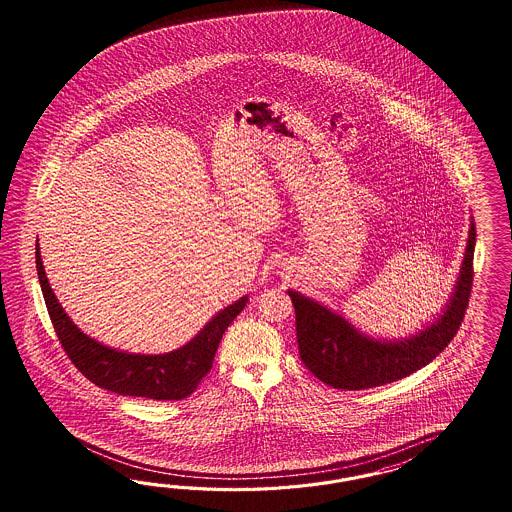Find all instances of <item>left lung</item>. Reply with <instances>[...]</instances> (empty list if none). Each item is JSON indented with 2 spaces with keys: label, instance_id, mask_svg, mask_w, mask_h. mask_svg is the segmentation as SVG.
Returning <instances> with one entry per match:
<instances>
[{
  "label": "left lung",
  "instance_id": "8db88e82",
  "mask_svg": "<svg viewBox=\"0 0 512 512\" xmlns=\"http://www.w3.org/2000/svg\"><path fill=\"white\" fill-rule=\"evenodd\" d=\"M475 223L471 219L464 261L443 310L405 338H377L340 311L289 289L296 313L300 358L317 379L343 390L381 387L430 364L456 336L464 321L473 283Z\"/></svg>",
  "mask_w": 512,
  "mask_h": 512
}]
</instances>
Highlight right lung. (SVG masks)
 I'll use <instances>...</instances> for the list:
<instances>
[{"label": "right lung", "mask_w": 512, "mask_h": 512, "mask_svg": "<svg viewBox=\"0 0 512 512\" xmlns=\"http://www.w3.org/2000/svg\"><path fill=\"white\" fill-rule=\"evenodd\" d=\"M35 264L48 315L67 357L97 387L122 396H139L148 400L187 398L199 387L202 377L210 372L217 345L227 326L246 308L249 300L248 296H242L225 310L217 311L186 345L174 351L161 355L127 353L84 334L65 313L48 283L39 240L35 244Z\"/></svg>", "instance_id": "add662e5"}]
</instances>
